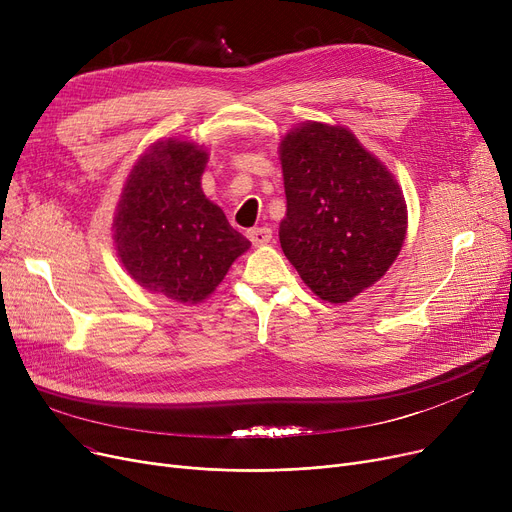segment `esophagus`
Listing matches in <instances>:
<instances>
[{
	"label": "esophagus",
	"instance_id": "34e87169",
	"mask_svg": "<svg viewBox=\"0 0 512 512\" xmlns=\"http://www.w3.org/2000/svg\"><path fill=\"white\" fill-rule=\"evenodd\" d=\"M247 236H249V240L253 242L255 247H261V245H267V242L272 240V230L265 228V226L251 228V230H247Z\"/></svg>",
	"mask_w": 512,
	"mask_h": 512
}]
</instances>
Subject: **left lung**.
<instances>
[{"label":"left lung","mask_w":512,"mask_h":512,"mask_svg":"<svg viewBox=\"0 0 512 512\" xmlns=\"http://www.w3.org/2000/svg\"><path fill=\"white\" fill-rule=\"evenodd\" d=\"M280 161L284 255L319 299L351 301L400 253L407 234L402 191L382 161L342 126L294 128L282 141Z\"/></svg>","instance_id":"obj_1"}]
</instances>
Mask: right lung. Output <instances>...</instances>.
<instances>
[{
  "instance_id": "right-lung-1",
  "label": "right lung",
  "mask_w": 512,
  "mask_h": 512,
  "mask_svg": "<svg viewBox=\"0 0 512 512\" xmlns=\"http://www.w3.org/2000/svg\"><path fill=\"white\" fill-rule=\"evenodd\" d=\"M207 153L193 143L153 145L132 168L116 209L114 238L126 272L180 303L215 290L251 242L205 199Z\"/></svg>"
}]
</instances>
